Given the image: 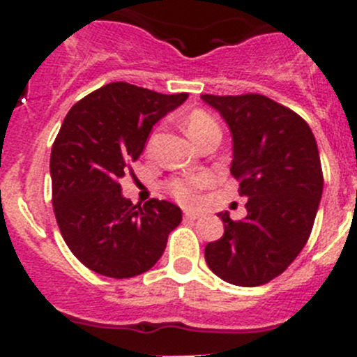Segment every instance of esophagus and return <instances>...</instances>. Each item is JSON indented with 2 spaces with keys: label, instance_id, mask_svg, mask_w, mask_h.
<instances>
[{
  "label": "esophagus",
  "instance_id": "34e87169",
  "mask_svg": "<svg viewBox=\"0 0 357 357\" xmlns=\"http://www.w3.org/2000/svg\"><path fill=\"white\" fill-rule=\"evenodd\" d=\"M199 218H200V214H197V212H192V211L185 212L186 221H195V219H199Z\"/></svg>",
  "mask_w": 357,
  "mask_h": 357
}]
</instances>
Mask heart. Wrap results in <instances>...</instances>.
<instances>
[{
	"label": "heart",
	"instance_id": "obj_1",
	"mask_svg": "<svg viewBox=\"0 0 357 357\" xmlns=\"http://www.w3.org/2000/svg\"><path fill=\"white\" fill-rule=\"evenodd\" d=\"M186 129H188V135L192 136L193 142H197L205 132L219 131L218 122L204 110H193L188 115V119H186ZM152 143L153 136H150L149 149L152 146ZM211 183L212 176L207 174V172H200V174L183 176V178L171 179V181H167L165 188H167V192L178 202H181L185 205H192L199 200L202 190L211 185Z\"/></svg>",
	"mask_w": 357,
	"mask_h": 357
}]
</instances>
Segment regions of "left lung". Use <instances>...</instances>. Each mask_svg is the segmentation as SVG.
Wrapping results in <instances>:
<instances>
[{
  "label": "left lung",
  "mask_w": 357,
  "mask_h": 357,
  "mask_svg": "<svg viewBox=\"0 0 357 357\" xmlns=\"http://www.w3.org/2000/svg\"><path fill=\"white\" fill-rule=\"evenodd\" d=\"M231 131V174L247 197V218L219 212L225 235L205 247L214 275L257 287L282 275L307 243L323 193L318 145L307 122L257 93L202 95Z\"/></svg>",
  "instance_id": "obj_1"
}]
</instances>
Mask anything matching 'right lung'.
<instances>
[{
    "label": "right lung",
    "instance_id": "obj_1",
    "mask_svg": "<svg viewBox=\"0 0 357 357\" xmlns=\"http://www.w3.org/2000/svg\"><path fill=\"white\" fill-rule=\"evenodd\" d=\"M188 98L110 82L79 100L52 146L53 212L72 254L91 271L132 278L164 254L181 208L152 199L135 205L119 179L138 160L153 124Z\"/></svg>",
    "mask_w": 357,
    "mask_h": 357
}]
</instances>
